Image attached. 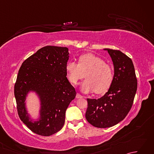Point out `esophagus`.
Listing matches in <instances>:
<instances>
[{
    "instance_id": "obj_1",
    "label": "esophagus",
    "mask_w": 154,
    "mask_h": 154,
    "mask_svg": "<svg viewBox=\"0 0 154 154\" xmlns=\"http://www.w3.org/2000/svg\"><path fill=\"white\" fill-rule=\"evenodd\" d=\"M82 97H83V96L81 95V94H80L79 93H77V94H76L77 99H79V98H82Z\"/></svg>"
}]
</instances>
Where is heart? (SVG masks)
Masks as SVG:
<instances>
[{
	"label": "heart",
	"mask_w": 154,
	"mask_h": 154,
	"mask_svg": "<svg viewBox=\"0 0 154 154\" xmlns=\"http://www.w3.org/2000/svg\"><path fill=\"white\" fill-rule=\"evenodd\" d=\"M67 77L72 85H77L83 77L86 80L81 85L85 93H104L109 89L114 79V71L110 65L93 54L81 55L78 64L70 61L66 65Z\"/></svg>",
	"instance_id": "b5f03b06"
}]
</instances>
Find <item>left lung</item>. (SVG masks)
Returning <instances> with one entry per match:
<instances>
[{
  "instance_id": "8db88e82",
  "label": "left lung",
  "mask_w": 154,
  "mask_h": 154,
  "mask_svg": "<svg viewBox=\"0 0 154 154\" xmlns=\"http://www.w3.org/2000/svg\"><path fill=\"white\" fill-rule=\"evenodd\" d=\"M110 54L114 67L112 83L100 99H87L85 118L94 127L105 128L124 119L133 104L137 79L132 61L119 50L104 49Z\"/></svg>"
}]
</instances>
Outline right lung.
Segmentation results:
<instances>
[{
    "label": "right lung",
    "instance_id": "add662e5",
    "mask_svg": "<svg viewBox=\"0 0 154 154\" xmlns=\"http://www.w3.org/2000/svg\"><path fill=\"white\" fill-rule=\"evenodd\" d=\"M68 48L48 45L42 48L23 62L14 85V96L20 119L32 132L50 136L62 128L65 111L76 96L69 82L66 65ZM35 90L41 100V119L29 120L25 107L28 91Z\"/></svg>",
    "mask_w": 154,
    "mask_h": 154
}]
</instances>
